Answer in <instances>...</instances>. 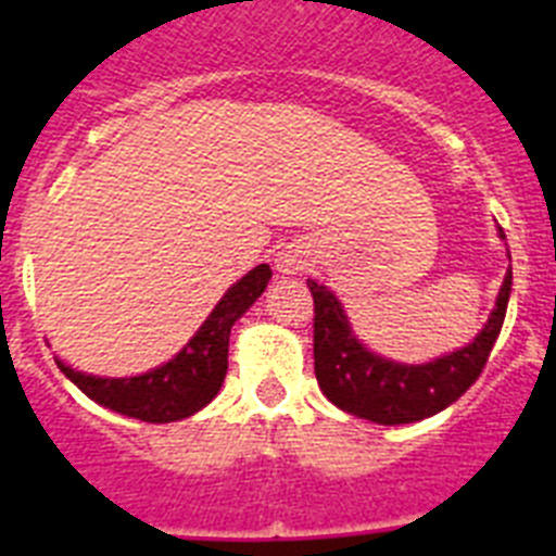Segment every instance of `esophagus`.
Listing matches in <instances>:
<instances>
[{"mask_svg": "<svg viewBox=\"0 0 556 556\" xmlns=\"http://www.w3.org/2000/svg\"><path fill=\"white\" fill-rule=\"evenodd\" d=\"M308 258H306V250H301L298 244H287V248L278 253V258H275V267H278V273L283 275H298L301 269H306Z\"/></svg>", "mask_w": 556, "mask_h": 556, "instance_id": "1", "label": "esophagus"}]
</instances>
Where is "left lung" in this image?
<instances>
[{
	"instance_id": "1",
	"label": "left lung",
	"mask_w": 556,
	"mask_h": 556,
	"mask_svg": "<svg viewBox=\"0 0 556 556\" xmlns=\"http://www.w3.org/2000/svg\"><path fill=\"white\" fill-rule=\"evenodd\" d=\"M308 289L314 298V376L323 395L348 415L397 426L443 412L476 384L504 326L513 269L504 275L498 301L479 337L429 365H397L372 356L353 337L337 298L317 281H308Z\"/></svg>"
}]
</instances>
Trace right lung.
<instances>
[{
    "mask_svg": "<svg viewBox=\"0 0 556 556\" xmlns=\"http://www.w3.org/2000/svg\"><path fill=\"white\" fill-rule=\"evenodd\" d=\"M273 278V269L267 264H258L250 269L242 281L225 292L217 308L211 312L208 320L200 326V331L191 337L189 345L169 358L166 365L132 378H97L77 372L58 362L91 401L119 412V415L136 417L144 424H172L184 420L211 404L228 372V339L233 323L255 303V298L264 292L267 281Z\"/></svg>",
    "mask_w": 556,
    "mask_h": 556,
    "instance_id": "obj_1",
    "label": "right lung"
}]
</instances>
